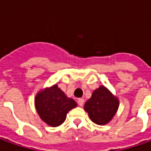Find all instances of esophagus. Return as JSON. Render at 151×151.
<instances>
[{
    "mask_svg": "<svg viewBox=\"0 0 151 151\" xmlns=\"http://www.w3.org/2000/svg\"><path fill=\"white\" fill-rule=\"evenodd\" d=\"M78 104H79V106L82 107V106H83V104H84V99H83V98H79Z\"/></svg>",
    "mask_w": 151,
    "mask_h": 151,
    "instance_id": "34e87169",
    "label": "esophagus"
}]
</instances>
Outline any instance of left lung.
<instances>
[{"label": "left lung", "instance_id": "left-lung-1", "mask_svg": "<svg viewBox=\"0 0 151 151\" xmlns=\"http://www.w3.org/2000/svg\"><path fill=\"white\" fill-rule=\"evenodd\" d=\"M118 107L119 100L104 86L94 91L84 106L91 120L99 125L106 124L113 119Z\"/></svg>", "mask_w": 151, "mask_h": 151}]
</instances>
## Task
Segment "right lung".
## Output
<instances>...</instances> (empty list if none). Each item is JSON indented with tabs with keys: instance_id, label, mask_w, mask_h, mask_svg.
<instances>
[{
	"instance_id": "right-lung-1",
	"label": "right lung",
	"mask_w": 151,
	"mask_h": 151,
	"mask_svg": "<svg viewBox=\"0 0 151 151\" xmlns=\"http://www.w3.org/2000/svg\"><path fill=\"white\" fill-rule=\"evenodd\" d=\"M76 106V102L68 98L57 85L38 92L35 98V107L39 117L52 127L62 124L68 112Z\"/></svg>"
}]
</instances>
